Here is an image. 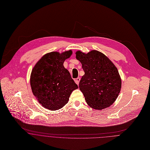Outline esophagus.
I'll use <instances>...</instances> for the list:
<instances>
[{
  "instance_id": "34e87169",
  "label": "esophagus",
  "mask_w": 150,
  "mask_h": 150,
  "mask_svg": "<svg viewBox=\"0 0 150 150\" xmlns=\"http://www.w3.org/2000/svg\"><path fill=\"white\" fill-rule=\"evenodd\" d=\"M80 81H81V78H77L75 80V83H76V84L78 85Z\"/></svg>"
}]
</instances>
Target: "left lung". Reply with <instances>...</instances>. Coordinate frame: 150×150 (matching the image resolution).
<instances>
[{
	"mask_svg": "<svg viewBox=\"0 0 150 150\" xmlns=\"http://www.w3.org/2000/svg\"><path fill=\"white\" fill-rule=\"evenodd\" d=\"M75 54L84 72L79 87L87 103L98 110L109 107L116 100L121 88V79L116 67L98 50L87 53L78 50Z\"/></svg>",
	"mask_w": 150,
	"mask_h": 150,
	"instance_id": "left-lung-1",
	"label": "left lung"
}]
</instances>
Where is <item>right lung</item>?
Returning a JSON list of instances; mask_svg holds the SVG:
<instances>
[{
	"mask_svg": "<svg viewBox=\"0 0 150 150\" xmlns=\"http://www.w3.org/2000/svg\"><path fill=\"white\" fill-rule=\"evenodd\" d=\"M72 50L52 52L44 55L33 67L30 86L33 95L42 106L50 110L62 108L72 92L78 88L63 63Z\"/></svg>",
	"mask_w": 150,
	"mask_h": 150,
	"instance_id": "add662e5",
	"label": "right lung"
}]
</instances>
